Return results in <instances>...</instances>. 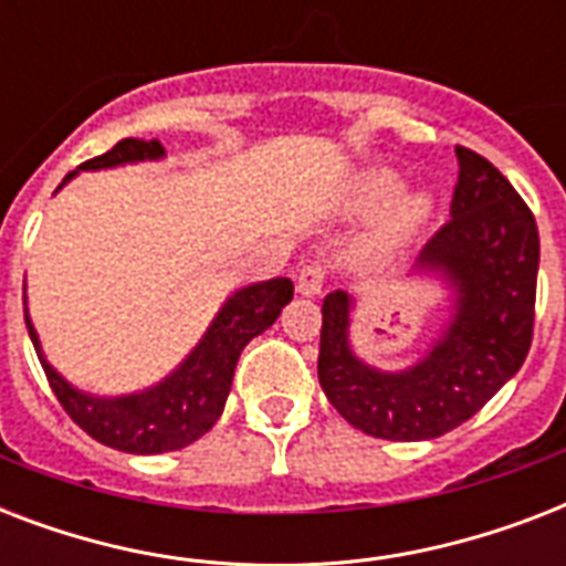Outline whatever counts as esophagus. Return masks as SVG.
Listing matches in <instances>:
<instances>
[{"mask_svg":"<svg viewBox=\"0 0 566 566\" xmlns=\"http://www.w3.org/2000/svg\"><path fill=\"white\" fill-rule=\"evenodd\" d=\"M323 284H326V270H323V264L302 266L300 279H296V291L302 296H317V293H323Z\"/></svg>","mask_w":566,"mask_h":566,"instance_id":"obj_1","label":"esophagus"}]
</instances>
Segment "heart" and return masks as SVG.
<instances>
[{"label":"heart","mask_w":566,"mask_h":566,"mask_svg":"<svg viewBox=\"0 0 566 566\" xmlns=\"http://www.w3.org/2000/svg\"><path fill=\"white\" fill-rule=\"evenodd\" d=\"M399 188H402V179H399L394 170H387V167L367 170L364 176H358L353 188H349V196H346V211L349 213L376 211V208L390 202V199L399 193ZM426 217H429V202H426L422 196L399 199V202L387 211L381 226H378L373 249H376V252H387V249L402 247L405 240L417 234V229L426 222Z\"/></svg>","instance_id":"1"}]
</instances>
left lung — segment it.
Here are the masks:
<instances>
[{"instance_id": "8db88e82", "label": "left lung", "mask_w": 566, "mask_h": 566, "mask_svg": "<svg viewBox=\"0 0 566 566\" xmlns=\"http://www.w3.org/2000/svg\"><path fill=\"white\" fill-rule=\"evenodd\" d=\"M458 185L449 217L422 247L417 270L455 291L443 335L399 373L367 367L349 349L353 296L323 300L317 376L349 426L381 440H431L458 429L523 367L535 335L541 238L535 213L511 181L455 146Z\"/></svg>"}]
</instances>
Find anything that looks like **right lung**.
I'll use <instances>...</instances> for the list:
<instances>
[{"instance_id":"right-lung-1","label":"right lung","mask_w":566,"mask_h":566,"mask_svg":"<svg viewBox=\"0 0 566 566\" xmlns=\"http://www.w3.org/2000/svg\"><path fill=\"white\" fill-rule=\"evenodd\" d=\"M155 158H164V146L158 140L126 137L99 158L84 161L78 170H105V167L155 161ZM75 172H66L61 188ZM291 300V279H270V282L240 287L234 296L226 300L211 328L205 332L193 353L179 364V370L170 373L149 390L114 396V399L82 394L70 381H64L40 353L38 332L29 317H25V326H29L31 344L38 349L52 394L57 396V402L64 405V411L73 417L78 429L119 452L158 455V452L188 447L202 438L205 431H211L226 408V396L231 390V378H234L243 346L264 328L273 326Z\"/></svg>"}]
</instances>
